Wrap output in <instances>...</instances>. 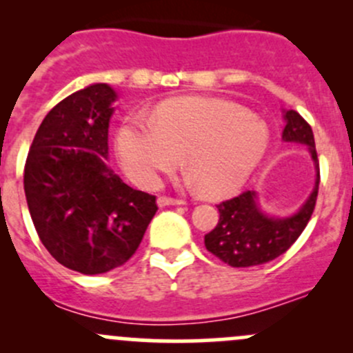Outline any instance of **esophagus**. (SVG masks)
I'll return each mask as SVG.
<instances>
[{
    "mask_svg": "<svg viewBox=\"0 0 353 353\" xmlns=\"http://www.w3.org/2000/svg\"><path fill=\"white\" fill-rule=\"evenodd\" d=\"M159 206H169V205H184L183 199H176V198H170V196H159L157 199Z\"/></svg>",
    "mask_w": 353,
    "mask_h": 353,
    "instance_id": "esophagus-1",
    "label": "esophagus"
}]
</instances>
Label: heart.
Listing matches in <instances>:
<instances>
[{"label": "heart", "instance_id": "obj_1", "mask_svg": "<svg viewBox=\"0 0 353 353\" xmlns=\"http://www.w3.org/2000/svg\"><path fill=\"white\" fill-rule=\"evenodd\" d=\"M270 133L239 104L213 97H177L154 110V121L131 114L116 133V155L128 176L152 188L183 162L205 196L241 186L268 150Z\"/></svg>", "mask_w": 353, "mask_h": 353}]
</instances>
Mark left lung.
<instances>
[{
	"label": "left lung",
	"instance_id": "8db88e82",
	"mask_svg": "<svg viewBox=\"0 0 353 353\" xmlns=\"http://www.w3.org/2000/svg\"><path fill=\"white\" fill-rule=\"evenodd\" d=\"M285 119L283 140L307 145L314 160L318 169L314 191L297 215L290 219H270L263 215L256 205V194L249 190L219 203V223L205 236V245L213 256L232 268L258 266L279 258L304 232L314 212L321 179L314 134L307 121L295 110H287Z\"/></svg>",
	"mask_w": 353,
	"mask_h": 353
}]
</instances>
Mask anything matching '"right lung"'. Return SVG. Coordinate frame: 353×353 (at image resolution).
<instances>
[{
    "instance_id": "add662e5",
    "label": "right lung",
    "mask_w": 353,
    "mask_h": 353,
    "mask_svg": "<svg viewBox=\"0 0 353 353\" xmlns=\"http://www.w3.org/2000/svg\"><path fill=\"white\" fill-rule=\"evenodd\" d=\"M114 101L105 83L68 95L44 117L25 162L39 239L56 261L83 275L124 265L159 210L154 194L128 186L105 162Z\"/></svg>"
}]
</instances>
